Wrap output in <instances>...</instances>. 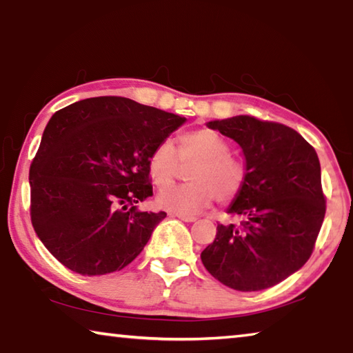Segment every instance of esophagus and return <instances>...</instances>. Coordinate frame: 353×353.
I'll list each match as a JSON object with an SVG mask.
<instances>
[{"label":"esophagus","mask_w":353,"mask_h":353,"mask_svg":"<svg viewBox=\"0 0 353 353\" xmlns=\"http://www.w3.org/2000/svg\"><path fill=\"white\" fill-rule=\"evenodd\" d=\"M171 216H176L179 219H182V221H185V223H194V221H196L194 216H183V214H177V213H172Z\"/></svg>","instance_id":"obj_1"}]
</instances>
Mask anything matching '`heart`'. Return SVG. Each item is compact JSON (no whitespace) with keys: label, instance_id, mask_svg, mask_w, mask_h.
<instances>
[{"label":"heart","instance_id":"heart-1","mask_svg":"<svg viewBox=\"0 0 353 353\" xmlns=\"http://www.w3.org/2000/svg\"><path fill=\"white\" fill-rule=\"evenodd\" d=\"M177 155L171 141H160L148 159V171L157 188L172 183L179 162H194L187 172L190 183L163 190L157 205L165 210L191 216L205 208L213 198L219 204L230 202L244 183V168L230 155V146L212 129H198L179 137Z\"/></svg>","mask_w":353,"mask_h":353}]
</instances>
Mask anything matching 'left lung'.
Returning <instances> with one entry per match:
<instances>
[{
  "label": "left lung",
  "instance_id": "1",
  "mask_svg": "<svg viewBox=\"0 0 353 353\" xmlns=\"http://www.w3.org/2000/svg\"><path fill=\"white\" fill-rule=\"evenodd\" d=\"M207 126L238 143L246 168L240 193L227 208L240 224H218L201 260L229 288H271L313 252L325 214L318 154L285 124L240 115Z\"/></svg>",
  "mask_w": 353,
  "mask_h": 353
}]
</instances>
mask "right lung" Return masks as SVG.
<instances>
[{"label": "right lung", "instance_id": "right-lung-1", "mask_svg": "<svg viewBox=\"0 0 353 353\" xmlns=\"http://www.w3.org/2000/svg\"><path fill=\"white\" fill-rule=\"evenodd\" d=\"M185 121L121 97L82 99L51 117L29 170L31 221L63 266L103 276L135 260L166 216L137 207L152 196L149 154Z\"/></svg>", "mask_w": 353, "mask_h": 353}]
</instances>
